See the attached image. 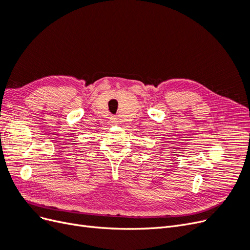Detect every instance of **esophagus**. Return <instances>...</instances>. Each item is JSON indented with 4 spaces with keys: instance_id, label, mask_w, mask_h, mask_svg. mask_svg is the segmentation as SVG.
Here are the masks:
<instances>
[{
    "instance_id": "obj_1",
    "label": "esophagus",
    "mask_w": 250,
    "mask_h": 250,
    "mask_svg": "<svg viewBox=\"0 0 250 250\" xmlns=\"http://www.w3.org/2000/svg\"><path fill=\"white\" fill-rule=\"evenodd\" d=\"M110 119H111V122H112L113 124H118L119 120H118V118H117V117H111Z\"/></svg>"
}]
</instances>
